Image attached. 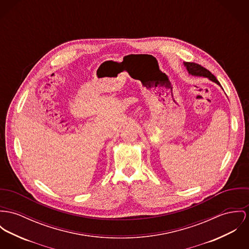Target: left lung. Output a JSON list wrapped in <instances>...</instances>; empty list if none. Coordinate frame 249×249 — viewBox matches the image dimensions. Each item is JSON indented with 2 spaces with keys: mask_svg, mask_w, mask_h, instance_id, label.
Returning <instances> with one entry per match:
<instances>
[{
  "mask_svg": "<svg viewBox=\"0 0 249 249\" xmlns=\"http://www.w3.org/2000/svg\"><path fill=\"white\" fill-rule=\"evenodd\" d=\"M185 66L187 67V70L189 71V73L192 74L193 76L209 77L212 81H214L217 84L221 85L220 82L217 80V78L214 77L208 69H206L205 67L201 66L200 64L195 63V62H185Z\"/></svg>",
  "mask_w": 249,
  "mask_h": 249,
  "instance_id": "1",
  "label": "left lung"
}]
</instances>
